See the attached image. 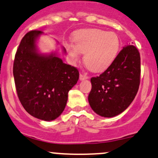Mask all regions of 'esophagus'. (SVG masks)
I'll return each instance as SVG.
<instances>
[{
	"label": "esophagus",
	"mask_w": 158,
	"mask_h": 158,
	"mask_svg": "<svg viewBox=\"0 0 158 158\" xmlns=\"http://www.w3.org/2000/svg\"><path fill=\"white\" fill-rule=\"evenodd\" d=\"M88 79V77L87 75H85V74L80 73V75H79V79H80V80H85V79Z\"/></svg>",
	"instance_id": "1"
}]
</instances>
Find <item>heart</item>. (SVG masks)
<instances>
[{
  "label": "heart",
  "mask_w": 158,
  "mask_h": 158,
  "mask_svg": "<svg viewBox=\"0 0 158 158\" xmlns=\"http://www.w3.org/2000/svg\"><path fill=\"white\" fill-rule=\"evenodd\" d=\"M74 43L65 44L70 60L77 63L85 53L84 61L93 71L101 72L110 66L117 58L120 39L117 33L101 29H86L73 36Z\"/></svg>",
  "instance_id": "1"
}]
</instances>
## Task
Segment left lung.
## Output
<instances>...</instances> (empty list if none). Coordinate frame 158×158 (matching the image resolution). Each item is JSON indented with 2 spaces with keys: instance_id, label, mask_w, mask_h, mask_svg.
Listing matches in <instances>:
<instances>
[{
  "instance_id": "8db88e82",
  "label": "left lung",
  "mask_w": 158,
  "mask_h": 158,
  "mask_svg": "<svg viewBox=\"0 0 158 158\" xmlns=\"http://www.w3.org/2000/svg\"><path fill=\"white\" fill-rule=\"evenodd\" d=\"M140 56L137 48L127 45L99 77L90 79L88 102L96 114L113 117L124 111L139 89Z\"/></svg>"
}]
</instances>
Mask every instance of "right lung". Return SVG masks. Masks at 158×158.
<instances>
[{
	"mask_svg": "<svg viewBox=\"0 0 158 158\" xmlns=\"http://www.w3.org/2000/svg\"><path fill=\"white\" fill-rule=\"evenodd\" d=\"M43 32L32 30L23 37L15 53L13 76L18 97L32 117L51 121L64 110L68 92L77 83L79 71L63 62L57 52L41 53L36 41ZM64 52H66L63 48Z\"/></svg>",
	"mask_w": 158,
	"mask_h": 158,
	"instance_id": "obj_1",
	"label": "right lung"
}]
</instances>
